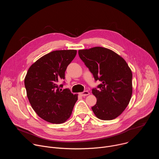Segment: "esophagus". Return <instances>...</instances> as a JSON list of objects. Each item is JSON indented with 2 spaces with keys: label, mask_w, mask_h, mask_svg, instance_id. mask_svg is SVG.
I'll use <instances>...</instances> for the list:
<instances>
[{
  "label": "esophagus",
  "mask_w": 159,
  "mask_h": 159,
  "mask_svg": "<svg viewBox=\"0 0 159 159\" xmlns=\"http://www.w3.org/2000/svg\"><path fill=\"white\" fill-rule=\"evenodd\" d=\"M89 91H87V90H85V91H84L82 93H79V94L81 96H88L89 95Z\"/></svg>",
  "instance_id": "1"
}]
</instances>
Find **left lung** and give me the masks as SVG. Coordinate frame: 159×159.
Masks as SVG:
<instances>
[{
  "label": "left lung",
  "mask_w": 159,
  "mask_h": 159,
  "mask_svg": "<svg viewBox=\"0 0 159 159\" xmlns=\"http://www.w3.org/2000/svg\"><path fill=\"white\" fill-rule=\"evenodd\" d=\"M80 58L101 84L92 89L97 98L92 107L102 120H112L127 107L132 95V72L125 60L113 51L102 47L79 50Z\"/></svg>",
  "instance_id": "left-lung-1"
}]
</instances>
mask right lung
Here are the masks:
<instances>
[{
    "label": "right lung",
    "mask_w": 159,
    "mask_h": 159,
    "mask_svg": "<svg viewBox=\"0 0 159 159\" xmlns=\"http://www.w3.org/2000/svg\"><path fill=\"white\" fill-rule=\"evenodd\" d=\"M77 54L74 50H56L44 55L30 67L25 79L28 100L36 114L55 124L64 123L78 99L69 89L62 90L65 72Z\"/></svg>",
    "instance_id": "add662e5"
}]
</instances>
